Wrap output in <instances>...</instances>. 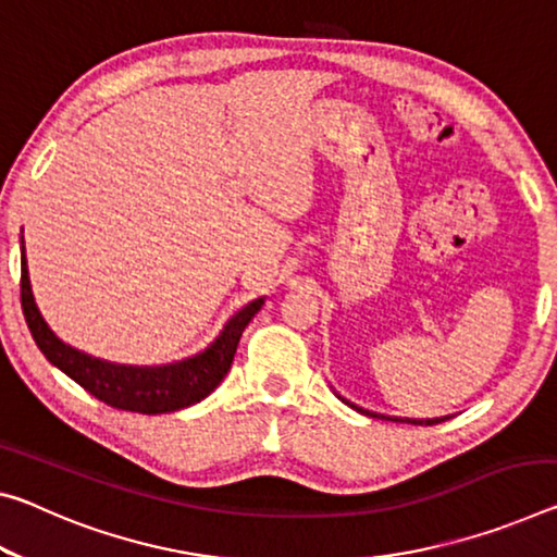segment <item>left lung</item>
I'll return each mask as SVG.
<instances>
[{
    "instance_id": "1",
    "label": "left lung",
    "mask_w": 557,
    "mask_h": 557,
    "mask_svg": "<svg viewBox=\"0 0 557 557\" xmlns=\"http://www.w3.org/2000/svg\"><path fill=\"white\" fill-rule=\"evenodd\" d=\"M344 404H349L347 399H342ZM351 409H357V411H361V413H367V417H374V419H389V417H382V413H372V411H364V409H359V406H355V404H349ZM392 421H401V419H392ZM441 421H446V419H426V421H409V423H426V426H434V423H441Z\"/></svg>"
}]
</instances>
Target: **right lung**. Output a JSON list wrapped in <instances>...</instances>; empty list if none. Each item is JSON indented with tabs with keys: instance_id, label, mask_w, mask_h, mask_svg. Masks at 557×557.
Wrapping results in <instances>:
<instances>
[{
	"instance_id": "1",
	"label": "right lung",
	"mask_w": 557,
	"mask_h": 557,
	"mask_svg": "<svg viewBox=\"0 0 557 557\" xmlns=\"http://www.w3.org/2000/svg\"><path fill=\"white\" fill-rule=\"evenodd\" d=\"M22 312L26 326H29L34 342L41 349L51 364L59 367L66 376H72L78 386L96 396V399L113 406L121 411H138V413H168L178 411L185 406L198 404L200 399L215 389L223 382L227 369L233 364L245 326L250 324L255 314L260 312L264 299H255L243 307L220 337L202 351V355L178 361V364L168 367H123L111 364L84 355L69 344L61 342L34 302L29 270H26V255L22 243Z\"/></svg>"
}]
</instances>
